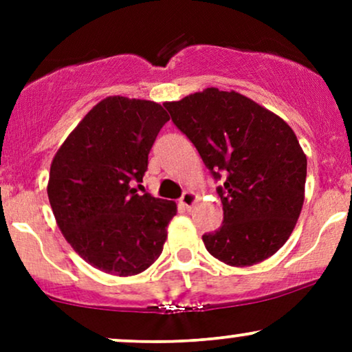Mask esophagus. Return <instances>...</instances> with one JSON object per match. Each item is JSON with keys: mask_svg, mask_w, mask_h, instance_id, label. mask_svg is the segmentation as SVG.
I'll list each match as a JSON object with an SVG mask.
<instances>
[{"mask_svg": "<svg viewBox=\"0 0 352 352\" xmlns=\"http://www.w3.org/2000/svg\"><path fill=\"white\" fill-rule=\"evenodd\" d=\"M197 201H199V195H197L195 192H192V190H187V192L184 193V195H182V199H180V205L184 208H187V210H190L193 207V205L197 204Z\"/></svg>", "mask_w": 352, "mask_h": 352, "instance_id": "obj_1", "label": "esophagus"}]
</instances>
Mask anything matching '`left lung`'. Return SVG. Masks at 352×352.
<instances>
[{
    "label": "left lung",
    "instance_id": "left-lung-1",
    "mask_svg": "<svg viewBox=\"0 0 352 352\" xmlns=\"http://www.w3.org/2000/svg\"><path fill=\"white\" fill-rule=\"evenodd\" d=\"M215 179L223 225L201 236L221 263L245 268L286 243L305 201L306 153L280 116L236 91L207 87L164 102Z\"/></svg>",
    "mask_w": 352,
    "mask_h": 352
}]
</instances>
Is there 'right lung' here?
<instances>
[{
	"mask_svg": "<svg viewBox=\"0 0 352 352\" xmlns=\"http://www.w3.org/2000/svg\"><path fill=\"white\" fill-rule=\"evenodd\" d=\"M170 119L153 100L109 96L67 135L51 162L47 197L56 223L82 260L114 276L155 263L177 204L132 188Z\"/></svg>",
	"mask_w": 352,
	"mask_h": 352,
	"instance_id": "1",
	"label": "right lung"
}]
</instances>
